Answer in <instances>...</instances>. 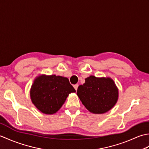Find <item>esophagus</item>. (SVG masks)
Returning <instances> with one entry per match:
<instances>
[{"label": "esophagus", "instance_id": "obj_1", "mask_svg": "<svg viewBox=\"0 0 149 149\" xmlns=\"http://www.w3.org/2000/svg\"><path fill=\"white\" fill-rule=\"evenodd\" d=\"M78 86H79V84H74V88H75V90H76V91H77V90Z\"/></svg>", "mask_w": 149, "mask_h": 149}]
</instances>
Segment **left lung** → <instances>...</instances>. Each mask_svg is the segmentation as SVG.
<instances>
[{"label":"left lung","instance_id":"8db88e82","mask_svg":"<svg viewBox=\"0 0 149 149\" xmlns=\"http://www.w3.org/2000/svg\"><path fill=\"white\" fill-rule=\"evenodd\" d=\"M77 95L86 108L91 113L102 114L115 105L118 90L110 78H98L91 75L85 83L77 88Z\"/></svg>","mask_w":149,"mask_h":149}]
</instances>
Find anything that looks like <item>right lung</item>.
<instances>
[{"label":"right lung","instance_id":"add662e5","mask_svg":"<svg viewBox=\"0 0 149 149\" xmlns=\"http://www.w3.org/2000/svg\"><path fill=\"white\" fill-rule=\"evenodd\" d=\"M75 90L66 77L43 75L37 77L31 89V99L41 112L54 114L61 108L70 93Z\"/></svg>","mask_w":149,"mask_h":149}]
</instances>
